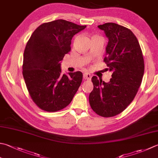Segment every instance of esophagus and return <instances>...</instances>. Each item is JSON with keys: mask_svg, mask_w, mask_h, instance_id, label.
Listing matches in <instances>:
<instances>
[{"mask_svg": "<svg viewBox=\"0 0 158 158\" xmlns=\"http://www.w3.org/2000/svg\"><path fill=\"white\" fill-rule=\"evenodd\" d=\"M83 78H84L85 80H90L92 78V76L90 74H89L88 73H85L83 74Z\"/></svg>", "mask_w": 158, "mask_h": 158, "instance_id": "esophagus-1", "label": "esophagus"}]
</instances>
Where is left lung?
I'll use <instances>...</instances> for the list:
<instances>
[{"label":"left lung","mask_w":158,"mask_h":158,"mask_svg":"<svg viewBox=\"0 0 158 158\" xmlns=\"http://www.w3.org/2000/svg\"><path fill=\"white\" fill-rule=\"evenodd\" d=\"M98 27L109 40L104 62L112 72L108 83L92 77L94 88L89 95L94 112L103 117L116 116L134 100L141 85L144 63L140 46L130 29L108 23Z\"/></svg>","instance_id":"obj_1"}]
</instances>
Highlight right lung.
<instances>
[{"label":"right lung","instance_id":"add662e5","mask_svg":"<svg viewBox=\"0 0 158 158\" xmlns=\"http://www.w3.org/2000/svg\"><path fill=\"white\" fill-rule=\"evenodd\" d=\"M85 27L56 20L40 25L27 42L23 75L31 97L41 110L53 112L64 109L78 90L82 73L62 75L61 61L70 51L73 37Z\"/></svg>","mask_w":158,"mask_h":158}]
</instances>
